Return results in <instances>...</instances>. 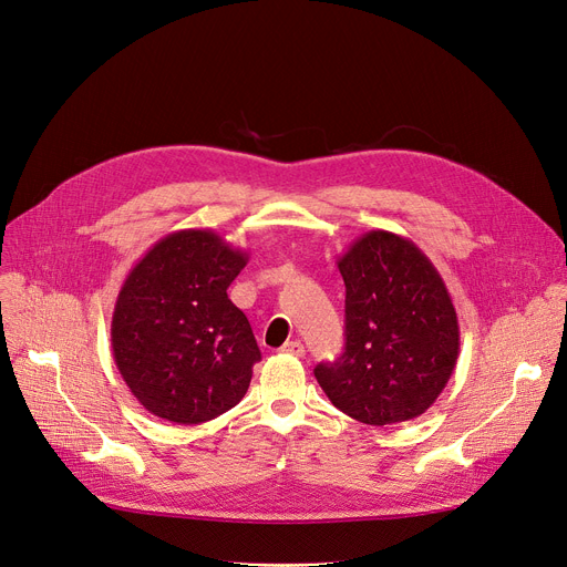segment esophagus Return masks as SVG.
<instances>
[{
  "label": "esophagus",
  "instance_id": "34e87169",
  "mask_svg": "<svg viewBox=\"0 0 567 567\" xmlns=\"http://www.w3.org/2000/svg\"><path fill=\"white\" fill-rule=\"evenodd\" d=\"M281 352H284V354H290V357H303V352H307V350H303V344H301L299 340H288V342L281 347Z\"/></svg>",
  "mask_w": 567,
  "mask_h": 567
}]
</instances>
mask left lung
<instances>
[{"instance_id":"left-lung-1","label":"left lung","mask_w":567,"mask_h":567,"mask_svg":"<svg viewBox=\"0 0 567 567\" xmlns=\"http://www.w3.org/2000/svg\"><path fill=\"white\" fill-rule=\"evenodd\" d=\"M344 352L313 372L336 409L383 426L422 415L458 359V318L439 270L409 238L372 229L338 258Z\"/></svg>"}]
</instances>
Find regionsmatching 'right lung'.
Masks as SVG:
<instances>
[{"instance_id": "add662e5", "label": "right lung", "mask_w": 567, "mask_h": 567, "mask_svg": "<svg viewBox=\"0 0 567 567\" xmlns=\"http://www.w3.org/2000/svg\"><path fill=\"white\" fill-rule=\"evenodd\" d=\"M247 258L210 229H182L126 275L111 347L124 383L152 415L199 424L245 398L260 350L227 288Z\"/></svg>"}]
</instances>
